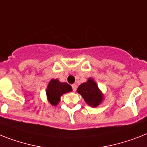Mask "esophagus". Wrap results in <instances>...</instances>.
Masks as SVG:
<instances>
[{"mask_svg": "<svg viewBox=\"0 0 147 147\" xmlns=\"http://www.w3.org/2000/svg\"><path fill=\"white\" fill-rule=\"evenodd\" d=\"M71 88H72V90H73L74 92H76V89H77V86H76V84H72V85H71Z\"/></svg>", "mask_w": 147, "mask_h": 147, "instance_id": "obj_1", "label": "esophagus"}]
</instances>
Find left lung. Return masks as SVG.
I'll use <instances>...</instances> for the list:
<instances>
[{
    "label": "left lung",
    "mask_w": 147,
    "mask_h": 147,
    "mask_svg": "<svg viewBox=\"0 0 147 147\" xmlns=\"http://www.w3.org/2000/svg\"><path fill=\"white\" fill-rule=\"evenodd\" d=\"M77 92L82 95L84 101L90 107H96L103 100V95L96 82L91 78H88L87 82L80 84L77 89Z\"/></svg>",
    "instance_id": "8db88e82"
}]
</instances>
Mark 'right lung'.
<instances>
[{"label":"right lung","mask_w":147,"mask_h":147,"mask_svg":"<svg viewBox=\"0 0 147 147\" xmlns=\"http://www.w3.org/2000/svg\"><path fill=\"white\" fill-rule=\"evenodd\" d=\"M71 90V87L67 83L60 82L58 79H51L47 88V97L51 105L57 106L60 101V96Z\"/></svg>","instance_id":"add662e5"}]
</instances>
